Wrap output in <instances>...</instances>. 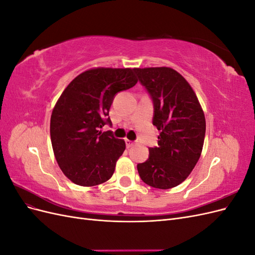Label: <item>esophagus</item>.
I'll return each mask as SVG.
<instances>
[{"instance_id":"34e87169","label":"esophagus","mask_w":255,"mask_h":255,"mask_svg":"<svg viewBox=\"0 0 255 255\" xmlns=\"http://www.w3.org/2000/svg\"><path fill=\"white\" fill-rule=\"evenodd\" d=\"M126 144H127V148L128 149V148H130V146L134 145V142L129 139H126Z\"/></svg>"}]
</instances>
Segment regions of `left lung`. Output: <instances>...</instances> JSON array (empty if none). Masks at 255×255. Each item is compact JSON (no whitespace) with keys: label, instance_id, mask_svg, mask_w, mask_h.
Here are the masks:
<instances>
[{"label":"left lung","instance_id":"8db88e82","mask_svg":"<svg viewBox=\"0 0 255 255\" xmlns=\"http://www.w3.org/2000/svg\"><path fill=\"white\" fill-rule=\"evenodd\" d=\"M134 72L154 105L153 126L159 130L158 146L137 165L149 186L169 189L180 185L195 168L205 137V117L188 82L172 68H135Z\"/></svg>","mask_w":255,"mask_h":255}]
</instances>
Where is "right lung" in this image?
Returning <instances> with one entry per match:
<instances>
[{"instance_id": "add662e5", "label": "right lung", "mask_w": 255, "mask_h": 255, "mask_svg": "<svg viewBox=\"0 0 255 255\" xmlns=\"http://www.w3.org/2000/svg\"><path fill=\"white\" fill-rule=\"evenodd\" d=\"M137 81L134 69L94 68L76 76L59 97L51 116V141L59 168L74 184L96 186L112 177L126 142L100 128L112 126L115 96Z\"/></svg>"}]
</instances>
